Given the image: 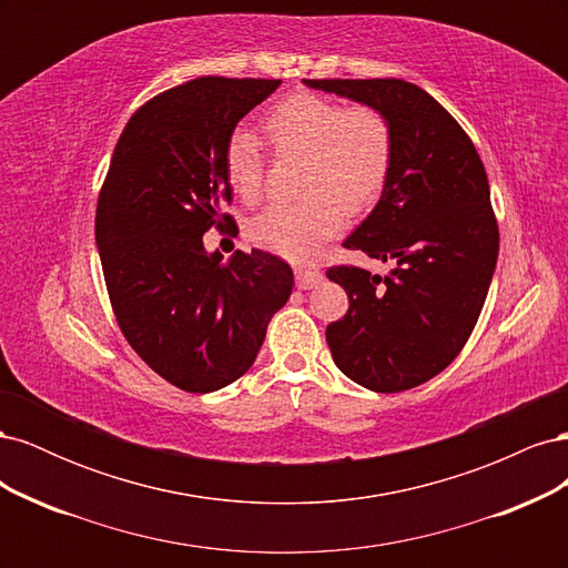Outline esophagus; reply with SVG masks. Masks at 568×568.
<instances>
[{
  "label": "esophagus",
  "instance_id": "obj_1",
  "mask_svg": "<svg viewBox=\"0 0 568 568\" xmlns=\"http://www.w3.org/2000/svg\"><path fill=\"white\" fill-rule=\"evenodd\" d=\"M322 282V272L311 265H301L296 267V284L298 288H313Z\"/></svg>",
  "mask_w": 568,
  "mask_h": 568
}]
</instances>
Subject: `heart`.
Listing matches in <instances>:
<instances>
[{"instance_id":"1","label":"heart","mask_w":568,"mask_h":568,"mask_svg":"<svg viewBox=\"0 0 568 568\" xmlns=\"http://www.w3.org/2000/svg\"><path fill=\"white\" fill-rule=\"evenodd\" d=\"M261 128L277 153H303L301 186L307 196L267 205L248 222L246 234L255 246L305 261L341 232L346 209L367 211L382 196L393 163V130L379 109L307 92L274 104ZM222 165L232 192L244 203L257 201L265 156L255 136L232 132Z\"/></svg>"}]
</instances>
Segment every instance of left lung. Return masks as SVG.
Here are the masks:
<instances>
[{"mask_svg":"<svg viewBox=\"0 0 568 568\" xmlns=\"http://www.w3.org/2000/svg\"><path fill=\"white\" fill-rule=\"evenodd\" d=\"M307 88L379 109L393 163L379 203L343 246L388 274L338 265L326 277L348 313L326 326L336 367L376 393L434 379L471 336L500 248L486 168L457 120L422 88L395 78L303 80Z\"/></svg>","mask_w":568,"mask_h":568,"instance_id":"8db88e82","label":"left lung"}]
</instances>
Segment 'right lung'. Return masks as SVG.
Returning <instances> with one entry per match:
<instances>
[{
	"label": "right lung",
	"instance_id": "obj_1",
	"mask_svg": "<svg viewBox=\"0 0 568 568\" xmlns=\"http://www.w3.org/2000/svg\"><path fill=\"white\" fill-rule=\"evenodd\" d=\"M282 80L203 75L128 120L97 203V248L120 332L144 363L189 393L246 374L294 288L282 257L253 248L227 263L203 234L232 225L222 153L236 123Z\"/></svg>",
	"mask_w": 568,
	"mask_h": 568
}]
</instances>
